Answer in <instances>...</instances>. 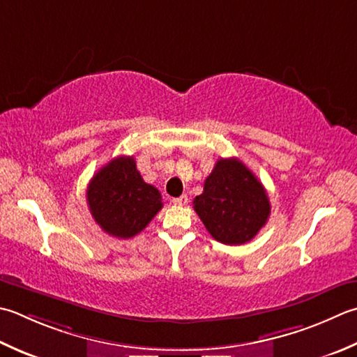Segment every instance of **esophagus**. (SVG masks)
<instances>
[{
	"instance_id": "obj_1",
	"label": "esophagus",
	"mask_w": 357,
	"mask_h": 357,
	"mask_svg": "<svg viewBox=\"0 0 357 357\" xmlns=\"http://www.w3.org/2000/svg\"><path fill=\"white\" fill-rule=\"evenodd\" d=\"M187 201H188L187 195H181L179 198H173V204H174V206H185Z\"/></svg>"
}]
</instances>
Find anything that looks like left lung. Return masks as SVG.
<instances>
[{
  "label": "left lung",
  "instance_id": "left-lung-1",
  "mask_svg": "<svg viewBox=\"0 0 357 357\" xmlns=\"http://www.w3.org/2000/svg\"><path fill=\"white\" fill-rule=\"evenodd\" d=\"M198 213L216 241L244 244L254 238L271 213L268 193L241 160L220 159L193 199Z\"/></svg>",
  "mask_w": 357,
  "mask_h": 357
}]
</instances>
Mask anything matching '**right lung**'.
Instances as JSON below:
<instances>
[{
  "instance_id": "right-lung-1",
  "label": "right lung",
  "mask_w": 357,
  "mask_h": 357,
  "mask_svg": "<svg viewBox=\"0 0 357 357\" xmlns=\"http://www.w3.org/2000/svg\"><path fill=\"white\" fill-rule=\"evenodd\" d=\"M89 212L116 238H131L162 208L156 187L146 184L132 156H119L97 172L86 190Z\"/></svg>"
}]
</instances>
